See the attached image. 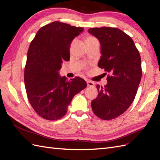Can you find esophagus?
Listing matches in <instances>:
<instances>
[{
    "instance_id": "34e87169",
    "label": "esophagus",
    "mask_w": 160,
    "mask_h": 160,
    "mask_svg": "<svg viewBox=\"0 0 160 160\" xmlns=\"http://www.w3.org/2000/svg\"><path fill=\"white\" fill-rule=\"evenodd\" d=\"M87 84H88V86L90 87V88H93V87L95 86V83H93V82L90 81H87Z\"/></svg>"
}]
</instances>
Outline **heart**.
Masks as SVG:
<instances>
[{
    "label": "heart",
    "mask_w": 160,
    "mask_h": 160,
    "mask_svg": "<svg viewBox=\"0 0 160 160\" xmlns=\"http://www.w3.org/2000/svg\"><path fill=\"white\" fill-rule=\"evenodd\" d=\"M94 40H96V38L93 37H91V36H89V37H88L86 38H85V42H86V44L88 42H89L92 41H94Z\"/></svg>",
    "instance_id": "obj_1"
}]
</instances>
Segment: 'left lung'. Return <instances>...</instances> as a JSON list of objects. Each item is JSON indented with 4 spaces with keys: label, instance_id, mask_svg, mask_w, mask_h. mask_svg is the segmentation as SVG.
<instances>
[{
    "label": "left lung",
    "instance_id": "1",
    "mask_svg": "<svg viewBox=\"0 0 160 160\" xmlns=\"http://www.w3.org/2000/svg\"><path fill=\"white\" fill-rule=\"evenodd\" d=\"M88 32L100 42L98 67L110 74L107 85H97L99 93L91 108L99 118L113 119L130 107L136 95L142 75L141 57L132 38L118 28H91Z\"/></svg>",
    "mask_w": 160,
    "mask_h": 160
}]
</instances>
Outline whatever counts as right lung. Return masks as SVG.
Returning <instances> with one entry per match:
<instances>
[{"label":"right lung","instance_id":"add662e5","mask_svg":"<svg viewBox=\"0 0 160 160\" xmlns=\"http://www.w3.org/2000/svg\"><path fill=\"white\" fill-rule=\"evenodd\" d=\"M83 30L54 21L41 27L31 42L24 80L28 101L42 118L63 117L73 97L87 87L80 77L69 81L59 74L62 61L70 59L71 41Z\"/></svg>","mask_w":160,"mask_h":160}]
</instances>
